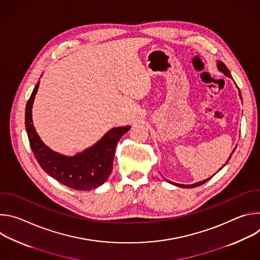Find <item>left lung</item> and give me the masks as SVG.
Wrapping results in <instances>:
<instances>
[{
	"label": "left lung",
	"instance_id": "obj_1",
	"mask_svg": "<svg viewBox=\"0 0 260 260\" xmlns=\"http://www.w3.org/2000/svg\"><path fill=\"white\" fill-rule=\"evenodd\" d=\"M217 68H218V70L221 72V73H223L225 76H228V77H230V78H233L232 77V75H231V72H230V70L228 69V67L222 62V61H220V60H218L217 61ZM236 86H237V84H236ZM238 87V86H237ZM239 89V88H238ZM239 95H240V99L242 100V94H241V91H240V89H239ZM236 148H237V146H236ZM236 148L235 149L233 150V152H232V154H231V156H230V158L228 159V161L226 162H229V160L231 159V157H232V155H233V153L235 152V150H236ZM225 165H223V167H224ZM222 167V168H223ZM221 168V169H222ZM220 169V170H221ZM215 175V174H214ZM213 175V176H214ZM212 177H210V178H208V179H205V180H203V181H200V182H197V183H194V184H190V185H184V184H179V183H174V182H171V181H169V180H167L169 183H171V184H173V185H175V186H178V187H182V188H193V187H198V186H200V185H202V184H204V183H206L208 180H210Z\"/></svg>",
	"mask_w": 260,
	"mask_h": 260
}]
</instances>
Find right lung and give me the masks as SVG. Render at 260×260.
Masks as SVG:
<instances>
[{
  "instance_id": "obj_1",
  "label": "right lung",
  "mask_w": 260,
  "mask_h": 260,
  "mask_svg": "<svg viewBox=\"0 0 260 260\" xmlns=\"http://www.w3.org/2000/svg\"><path fill=\"white\" fill-rule=\"evenodd\" d=\"M39 84L40 81L36 84L25 107V129L37 161L50 177L70 188L90 190L101 186L112 173L116 145L131 126L110 129L94 145L74 156L55 152L44 144L32 123L31 109Z\"/></svg>"
}]
</instances>
